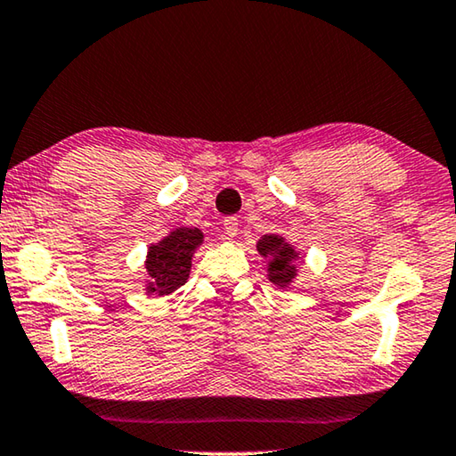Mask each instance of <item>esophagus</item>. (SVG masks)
<instances>
[{"instance_id":"34e87169","label":"esophagus","mask_w":456,"mask_h":456,"mask_svg":"<svg viewBox=\"0 0 456 456\" xmlns=\"http://www.w3.org/2000/svg\"><path fill=\"white\" fill-rule=\"evenodd\" d=\"M224 232H226L230 239H234V236L239 234V217H226V220H224Z\"/></svg>"}]
</instances>
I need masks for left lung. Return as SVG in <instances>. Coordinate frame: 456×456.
Listing matches in <instances>:
<instances>
[{
    "mask_svg": "<svg viewBox=\"0 0 456 456\" xmlns=\"http://www.w3.org/2000/svg\"><path fill=\"white\" fill-rule=\"evenodd\" d=\"M259 253L263 256H272V265H269V281H273L275 286H288L289 281L294 280V272H296V253L292 247H288L280 236L269 234L263 236L256 244Z\"/></svg>",
    "mask_w": 456,
    "mask_h": 456,
    "instance_id": "left-lung-1",
    "label": "left lung"
}]
</instances>
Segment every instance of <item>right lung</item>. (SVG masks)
I'll return each instance as SVG.
<instances>
[{"mask_svg": "<svg viewBox=\"0 0 456 456\" xmlns=\"http://www.w3.org/2000/svg\"><path fill=\"white\" fill-rule=\"evenodd\" d=\"M203 234L197 228H179L154 247H150L146 269L150 275V292L170 294L187 281L191 256L200 247Z\"/></svg>", "mask_w": 456, "mask_h": 456, "instance_id": "obj_1", "label": "right lung"}]
</instances>
